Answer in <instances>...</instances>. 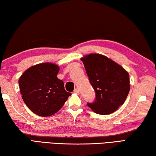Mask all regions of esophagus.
Listing matches in <instances>:
<instances>
[{"label":"esophagus","mask_w":156,"mask_h":156,"mask_svg":"<svg viewBox=\"0 0 156 156\" xmlns=\"http://www.w3.org/2000/svg\"><path fill=\"white\" fill-rule=\"evenodd\" d=\"M74 93H80V89H79L78 88H75V90H74Z\"/></svg>","instance_id":"esophagus-1"}]
</instances>
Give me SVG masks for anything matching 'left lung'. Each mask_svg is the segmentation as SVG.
<instances>
[{
    "instance_id": "obj_1",
    "label": "left lung",
    "mask_w": 156,
    "mask_h": 156,
    "mask_svg": "<svg viewBox=\"0 0 156 156\" xmlns=\"http://www.w3.org/2000/svg\"><path fill=\"white\" fill-rule=\"evenodd\" d=\"M81 60L96 95L93 103H87L88 106L98 114L113 113L128 96L129 73L120 65L101 55L90 54Z\"/></svg>"
}]
</instances>
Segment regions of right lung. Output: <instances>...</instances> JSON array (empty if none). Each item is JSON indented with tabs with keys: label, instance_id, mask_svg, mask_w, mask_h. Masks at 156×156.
Here are the masks:
<instances>
[{
	"label": "right lung",
	"instance_id": "add662e5",
	"mask_svg": "<svg viewBox=\"0 0 156 156\" xmlns=\"http://www.w3.org/2000/svg\"><path fill=\"white\" fill-rule=\"evenodd\" d=\"M58 71L57 65L43 63L32 66L20 76L19 83L23 100L37 115L55 114L71 95L65 90L63 81L57 78Z\"/></svg>",
	"mask_w": 156,
	"mask_h": 156
}]
</instances>
